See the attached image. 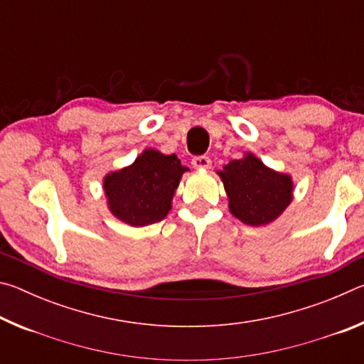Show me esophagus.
I'll list each match as a JSON object with an SVG mask.
<instances>
[{"label":"esophagus","mask_w":364,"mask_h":364,"mask_svg":"<svg viewBox=\"0 0 364 364\" xmlns=\"http://www.w3.org/2000/svg\"><path fill=\"white\" fill-rule=\"evenodd\" d=\"M191 164H193L194 168H210L212 165V160L208 156H196L193 160H191Z\"/></svg>","instance_id":"esophagus-1"}]
</instances>
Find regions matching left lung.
<instances>
[{
	"mask_svg": "<svg viewBox=\"0 0 364 364\" xmlns=\"http://www.w3.org/2000/svg\"><path fill=\"white\" fill-rule=\"evenodd\" d=\"M218 175L230 197L231 213L245 225L269 223L292 200L291 178L264 167L252 154L231 160Z\"/></svg>",
	"mask_w": 364,
	"mask_h": 364,
	"instance_id": "left-lung-1",
	"label": "left lung"
}]
</instances>
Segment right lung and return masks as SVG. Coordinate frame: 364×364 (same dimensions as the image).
Masks as SVG:
<instances>
[{
	"label": "right lung",
	"instance_id": "right-lung-1",
	"mask_svg": "<svg viewBox=\"0 0 364 364\" xmlns=\"http://www.w3.org/2000/svg\"><path fill=\"white\" fill-rule=\"evenodd\" d=\"M186 170L175 154L144 151L130 167L104 178L110 212L132 226L157 223L167 217L171 197Z\"/></svg>",
	"mask_w": 364,
	"mask_h": 364
}]
</instances>
